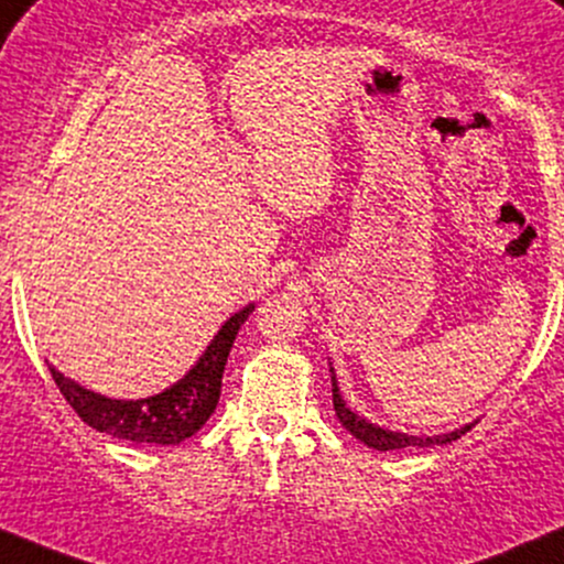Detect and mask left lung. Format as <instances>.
<instances>
[{
  "label": "left lung",
  "instance_id": "obj_1",
  "mask_svg": "<svg viewBox=\"0 0 564 564\" xmlns=\"http://www.w3.org/2000/svg\"><path fill=\"white\" fill-rule=\"evenodd\" d=\"M333 408H335V415H338L340 426H344L346 432H351V436H357V440L365 442L367 447H372V451H381V453L402 451V447L447 445V442L458 440L460 434H466L474 426V423H469V426H460L451 434H440V436H413V434H402V432H389V429H381V426H376V423L359 419L354 410L346 408L344 397H340V391H338V383H335V376H333Z\"/></svg>",
  "mask_w": 564,
  "mask_h": 564
}]
</instances>
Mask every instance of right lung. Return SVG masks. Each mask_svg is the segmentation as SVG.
Returning a JSON list of instances; mask_svg holds the SVG:
<instances>
[{
  "label": "right lung",
  "instance_id": "1",
  "mask_svg": "<svg viewBox=\"0 0 564 564\" xmlns=\"http://www.w3.org/2000/svg\"><path fill=\"white\" fill-rule=\"evenodd\" d=\"M252 308L256 306L250 303L242 312L229 316L213 344L207 346V351L199 357V362L178 383L164 389L162 394L145 397V400H111V397L95 394L63 376L53 365L47 367L74 413L95 432H106L117 440L135 442V445H181L183 440L197 434L215 413L226 359H229L239 327L245 325Z\"/></svg>",
  "mask_w": 564,
  "mask_h": 564
}]
</instances>
